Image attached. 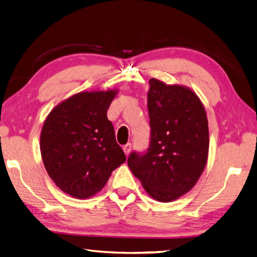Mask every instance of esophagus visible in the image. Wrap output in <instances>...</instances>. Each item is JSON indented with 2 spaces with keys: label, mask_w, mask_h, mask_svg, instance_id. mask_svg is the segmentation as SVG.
Returning a JSON list of instances; mask_svg holds the SVG:
<instances>
[{
  "label": "esophagus",
  "mask_w": 257,
  "mask_h": 257,
  "mask_svg": "<svg viewBox=\"0 0 257 257\" xmlns=\"http://www.w3.org/2000/svg\"><path fill=\"white\" fill-rule=\"evenodd\" d=\"M131 149H132V144H131V143H127V144H125V145L123 146V151H124L125 155H128V154H130Z\"/></svg>",
  "instance_id": "34e87169"
}]
</instances>
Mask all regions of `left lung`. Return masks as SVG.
Returning <instances> with one entry per match:
<instances>
[{
  "instance_id": "obj_1",
  "label": "left lung",
  "mask_w": 257,
  "mask_h": 257,
  "mask_svg": "<svg viewBox=\"0 0 257 257\" xmlns=\"http://www.w3.org/2000/svg\"><path fill=\"white\" fill-rule=\"evenodd\" d=\"M148 109L151 142L145 153L127 159L149 195L172 202L184 195L205 169L209 136L206 112L191 88L150 80Z\"/></svg>"
}]
</instances>
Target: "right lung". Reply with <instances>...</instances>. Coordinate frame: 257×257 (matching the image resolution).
<instances>
[{"mask_svg": "<svg viewBox=\"0 0 257 257\" xmlns=\"http://www.w3.org/2000/svg\"><path fill=\"white\" fill-rule=\"evenodd\" d=\"M117 90L81 92L56 105L43 124L40 149L57 187L75 198L95 195L126 158L107 108Z\"/></svg>", "mask_w": 257, "mask_h": 257, "instance_id": "add662e5", "label": "right lung"}]
</instances>
